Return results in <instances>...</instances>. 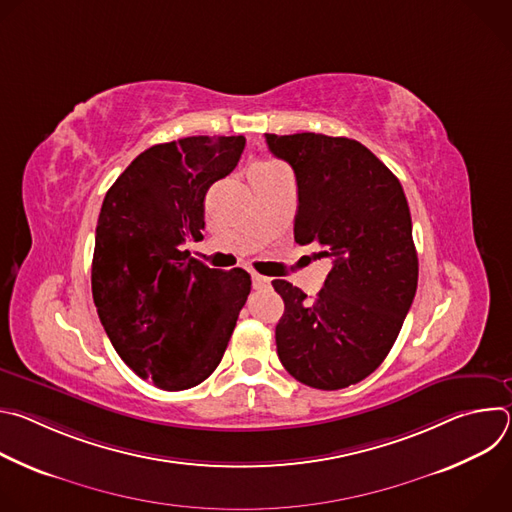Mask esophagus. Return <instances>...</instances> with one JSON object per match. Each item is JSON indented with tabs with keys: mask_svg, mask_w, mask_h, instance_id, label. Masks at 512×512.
Instances as JSON below:
<instances>
[{
	"mask_svg": "<svg viewBox=\"0 0 512 512\" xmlns=\"http://www.w3.org/2000/svg\"><path fill=\"white\" fill-rule=\"evenodd\" d=\"M251 281H253V289H267V287H271V279L265 277V275H259V273H253Z\"/></svg>",
	"mask_w": 512,
	"mask_h": 512,
	"instance_id": "1",
	"label": "esophagus"
}]
</instances>
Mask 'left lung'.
Masks as SVG:
<instances>
[{
  "instance_id": "1",
  "label": "left lung",
  "mask_w": 512,
  "mask_h": 512,
  "mask_svg": "<svg viewBox=\"0 0 512 512\" xmlns=\"http://www.w3.org/2000/svg\"><path fill=\"white\" fill-rule=\"evenodd\" d=\"M298 182L294 237L332 269L314 300L275 279L285 312L277 356L300 383L336 391L367 379L393 348L417 289L411 212L397 176L360 141L265 133Z\"/></svg>"
}]
</instances>
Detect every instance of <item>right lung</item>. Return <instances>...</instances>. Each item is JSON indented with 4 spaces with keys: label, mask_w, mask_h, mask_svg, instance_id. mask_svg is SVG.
<instances>
[{
    "label": "right lung",
    "mask_w": 512,
    "mask_h": 512,
    "mask_svg": "<svg viewBox=\"0 0 512 512\" xmlns=\"http://www.w3.org/2000/svg\"><path fill=\"white\" fill-rule=\"evenodd\" d=\"M243 150V135L158 143L105 194L93 300L121 360L158 389L184 391L212 375L251 291L245 269H210L182 249L202 239L204 196Z\"/></svg>",
    "instance_id": "obj_1"
}]
</instances>
